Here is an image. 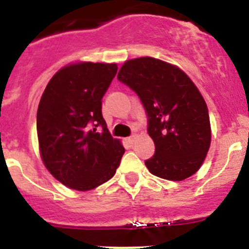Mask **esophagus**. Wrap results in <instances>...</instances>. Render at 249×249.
<instances>
[{"label":"esophagus","mask_w":249,"mask_h":249,"mask_svg":"<svg viewBox=\"0 0 249 249\" xmlns=\"http://www.w3.org/2000/svg\"><path fill=\"white\" fill-rule=\"evenodd\" d=\"M136 137H137V136H136V135L131 136V137H129V138H127V142H128L129 144H133V143H135V140H136Z\"/></svg>","instance_id":"1"}]
</instances>
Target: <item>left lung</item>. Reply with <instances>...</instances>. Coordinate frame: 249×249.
Here are the masks:
<instances>
[{
    "mask_svg": "<svg viewBox=\"0 0 249 249\" xmlns=\"http://www.w3.org/2000/svg\"><path fill=\"white\" fill-rule=\"evenodd\" d=\"M118 81L137 93L148 117L156 152L147 160L152 175L183 181L203 163L211 144L208 108L201 92L182 70L153 57L123 63Z\"/></svg>",
    "mask_w": 249,
    "mask_h": 249,
    "instance_id": "obj_1",
    "label": "left lung"
}]
</instances>
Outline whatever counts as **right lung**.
I'll list each match as a JSON object with an SVG mask.
<instances>
[{"instance_id":"1","label":"right lung","mask_w":249,"mask_h":249,"mask_svg":"<svg viewBox=\"0 0 249 249\" xmlns=\"http://www.w3.org/2000/svg\"><path fill=\"white\" fill-rule=\"evenodd\" d=\"M116 73V63H72L51 78L39 101L41 157L51 175L72 190H93L111 179L124 153L101 111Z\"/></svg>"}]
</instances>
